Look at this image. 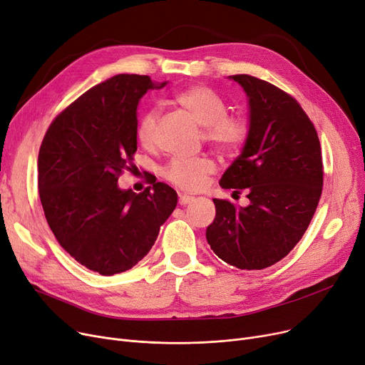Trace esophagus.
<instances>
[{
	"label": "esophagus",
	"instance_id": "34e87169",
	"mask_svg": "<svg viewBox=\"0 0 365 365\" xmlns=\"http://www.w3.org/2000/svg\"><path fill=\"white\" fill-rule=\"evenodd\" d=\"M193 200H195V197H192V196L181 195V196H180V200H178V203H180L181 206H185V205H188V203H192Z\"/></svg>",
	"mask_w": 365,
	"mask_h": 365
}]
</instances>
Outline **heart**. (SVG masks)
Listing matches in <instances>:
<instances>
[{"mask_svg": "<svg viewBox=\"0 0 365 365\" xmlns=\"http://www.w3.org/2000/svg\"><path fill=\"white\" fill-rule=\"evenodd\" d=\"M175 101L199 125L203 126L202 135L206 143L221 153H237L250 138V123L244 115L229 114L227 103L211 88L203 84H195L178 92ZM159 111L148 110L140 118L136 128L138 141L143 145H150L154 140V129L158 125ZM215 172V163L200 155V158H175L163 169L165 178L182 190L195 192L199 190Z\"/></svg>", "mask_w": 365, "mask_h": 365, "instance_id": "1", "label": "heart"}]
</instances>
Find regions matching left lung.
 <instances>
[{"instance_id": "obj_1", "label": "left lung", "mask_w": 365, "mask_h": 365, "mask_svg": "<svg viewBox=\"0 0 365 365\" xmlns=\"http://www.w3.org/2000/svg\"><path fill=\"white\" fill-rule=\"evenodd\" d=\"M250 98V138L220 185L248 193L250 205L214 199L211 250L240 270H262L288 255L314 217L324 184L317 129L300 103L274 84L232 76Z\"/></svg>"}]
</instances>
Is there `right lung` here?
<instances>
[{"instance_id":"1","label":"right lung","mask_w":365,"mask_h":365,"mask_svg":"<svg viewBox=\"0 0 365 365\" xmlns=\"http://www.w3.org/2000/svg\"><path fill=\"white\" fill-rule=\"evenodd\" d=\"M165 84L114 76L69 103L43 138L38 193L46 220L69 255L103 276L143 259L177 206V192L165 182L138 195L117 185L136 153L138 102Z\"/></svg>"}]
</instances>
